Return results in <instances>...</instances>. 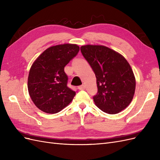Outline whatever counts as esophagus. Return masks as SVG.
<instances>
[{"label":"esophagus","instance_id":"obj_1","mask_svg":"<svg viewBox=\"0 0 160 160\" xmlns=\"http://www.w3.org/2000/svg\"><path fill=\"white\" fill-rule=\"evenodd\" d=\"M78 89L79 90H84L85 89V85H81L78 87Z\"/></svg>","mask_w":160,"mask_h":160}]
</instances>
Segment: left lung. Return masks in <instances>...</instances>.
I'll use <instances>...</instances> for the list:
<instances>
[{
  "label": "left lung",
  "mask_w": 160,
  "mask_h": 160,
  "mask_svg": "<svg viewBox=\"0 0 160 160\" xmlns=\"http://www.w3.org/2000/svg\"><path fill=\"white\" fill-rule=\"evenodd\" d=\"M81 52L94 71L98 94L95 104L103 112L116 114L132 102L135 90V75L125 58L103 45H86Z\"/></svg>",
  "instance_id": "left-lung-1"
}]
</instances>
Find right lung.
I'll return each mask as SVG.
<instances>
[{"mask_svg": "<svg viewBox=\"0 0 160 160\" xmlns=\"http://www.w3.org/2000/svg\"><path fill=\"white\" fill-rule=\"evenodd\" d=\"M79 47L65 43L48 48L32 63L28 77V91L37 108L47 113H57L75 95L67 86L64 67L77 55Z\"/></svg>", "mask_w": 160, "mask_h": 160, "instance_id": "obj_1", "label": "right lung"}]
</instances>
